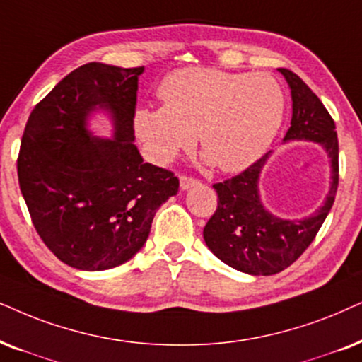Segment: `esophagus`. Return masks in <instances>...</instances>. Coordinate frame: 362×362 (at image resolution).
Segmentation results:
<instances>
[{"label":"esophagus","instance_id":"esophagus-1","mask_svg":"<svg viewBox=\"0 0 362 362\" xmlns=\"http://www.w3.org/2000/svg\"><path fill=\"white\" fill-rule=\"evenodd\" d=\"M198 185H199V181L194 180V177H187V176H181L180 177V186H181L182 191L191 189V187H194V186H198Z\"/></svg>","mask_w":362,"mask_h":362}]
</instances>
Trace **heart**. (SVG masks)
<instances>
[{"label": "heart", "instance_id": "b5f03b06", "mask_svg": "<svg viewBox=\"0 0 362 362\" xmlns=\"http://www.w3.org/2000/svg\"><path fill=\"white\" fill-rule=\"evenodd\" d=\"M158 95L164 106L138 107L133 128L161 166L189 149L198 133L204 163L244 171L267 151L284 119L283 88L266 73L182 68L163 79Z\"/></svg>", "mask_w": 362, "mask_h": 362}]
</instances>
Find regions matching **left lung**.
Listing matches in <instances>:
<instances>
[{"label":"left lung","mask_w":362,"mask_h":362,"mask_svg":"<svg viewBox=\"0 0 362 362\" xmlns=\"http://www.w3.org/2000/svg\"><path fill=\"white\" fill-rule=\"evenodd\" d=\"M291 89L293 118L283 143L306 141L325 149L329 158V189L319 209L306 218H279L261 199V173L271 153L231 180L218 182V209L204 226L211 252L224 264L251 276H271L293 264L313 243L329 214L339 181V146L334 121L325 105L298 74L278 69Z\"/></svg>","instance_id":"1"}]
</instances>
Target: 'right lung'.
<instances>
[{
  "mask_svg": "<svg viewBox=\"0 0 362 362\" xmlns=\"http://www.w3.org/2000/svg\"><path fill=\"white\" fill-rule=\"evenodd\" d=\"M144 68L88 63L63 78L28 119L18 180L33 224L64 264L105 271L144 246L159 206L176 196L171 171L144 163L134 144ZM105 114L110 139L92 133Z\"/></svg>",
  "mask_w": 362,
  "mask_h": 362,
  "instance_id": "1",
  "label": "right lung"
}]
</instances>
